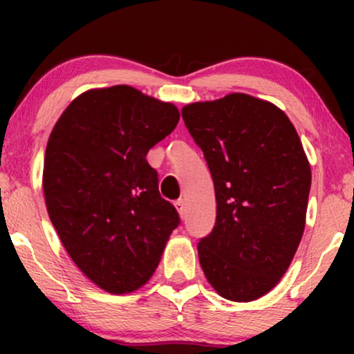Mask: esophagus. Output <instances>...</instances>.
Wrapping results in <instances>:
<instances>
[{"label":"esophagus","instance_id":"obj_1","mask_svg":"<svg viewBox=\"0 0 354 354\" xmlns=\"http://www.w3.org/2000/svg\"><path fill=\"white\" fill-rule=\"evenodd\" d=\"M174 206H176V209H177L178 214H180V217L185 216V201L178 200V201L174 203Z\"/></svg>","mask_w":354,"mask_h":354}]
</instances>
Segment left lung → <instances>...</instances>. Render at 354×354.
<instances>
[{"mask_svg":"<svg viewBox=\"0 0 354 354\" xmlns=\"http://www.w3.org/2000/svg\"><path fill=\"white\" fill-rule=\"evenodd\" d=\"M182 118L216 192L201 269L222 298L254 301L280 282L301 241L311 188L301 140L282 109L246 93L187 104Z\"/></svg>","mask_w":354,"mask_h":354,"instance_id":"1","label":"left lung"}]
</instances>
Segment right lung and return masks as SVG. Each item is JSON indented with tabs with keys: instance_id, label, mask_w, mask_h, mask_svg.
Instances as JSON below:
<instances>
[{
	"instance_id": "add662e5",
	"label": "right lung",
	"mask_w": 354,
	"mask_h": 354,
	"mask_svg": "<svg viewBox=\"0 0 354 354\" xmlns=\"http://www.w3.org/2000/svg\"><path fill=\"white\" fill-rule=\"evenodd\" d=\"M178 119L176 104L114 85L77 96L51 130L43 164L48 214L71 259L104 292L142 288L178 224L147 161Z\"/></svg>"
}]
</instances>
